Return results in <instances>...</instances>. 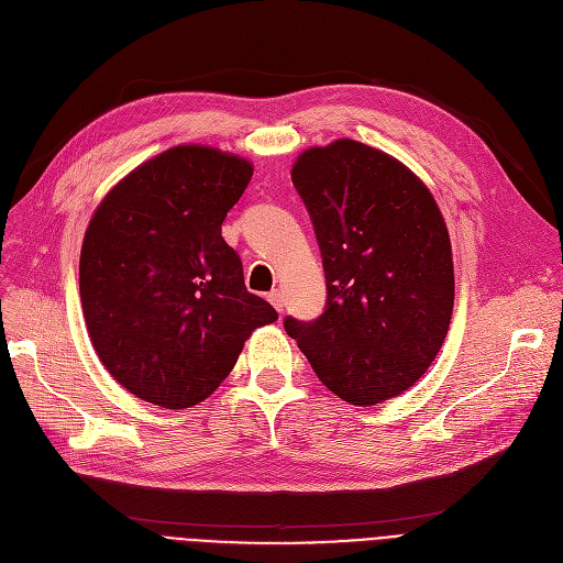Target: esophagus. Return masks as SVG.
<instances>
[{
  "label": "esophagus",
  "instance_id": "obj_1",
  "mask_svg": "<svg viewBox=\"0 0 563 563\" xmlns=\"http://www.w3.org/2000/svg\"><path fill=\"white\" fill-rule=\"evenodd\" d=\"M266 299H269V303H272L278 312H283V294H280L278 289L269 291V297H266Z\"/></svg>",
  "mask_w": 563,
  "mask_h": 563
}]
</instances>
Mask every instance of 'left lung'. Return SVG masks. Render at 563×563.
<instances>
[{"label":"left lung","instance_id":"left-lung-1","mask_svg":"<svg viewBox=\"0 0 563 563\" xmlns=\"http://www.w3.org/2000/svg\"><path fill=\"white\" fill-rule=\"evenodd\" d=\"M327 272V306L285 317L314 374L349 404L386 401L416 383L445 342L454 308L448 225L404 164L342 139L291 168Z\"/></svg>","mask_w":563,"mask_h":563}]
</instances>
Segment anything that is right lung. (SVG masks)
Masks as SVG:
<instances>
[{"label": "right lung", "instance_id": "obj_1", "mask_svg": "<svg viewBox=\"0 0 563 563\" xmlns=\"http://www.w3.org/2000/svg\"><path fill=\"white\" fill-rule=\"evenodd\" d=\"M251 177L242 157L177 145L100 202L81 246V308L102 365L132 395L164 408L202 401L249 335L278 319L221 236Z\"/></svg>", "mask_w": 563, "mask_h": 563}]
</instances>
